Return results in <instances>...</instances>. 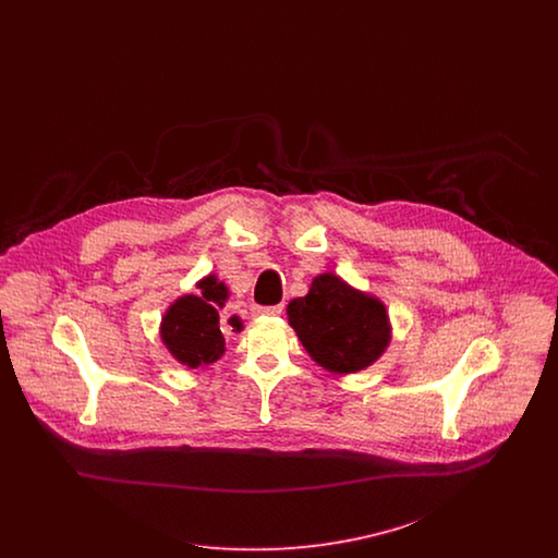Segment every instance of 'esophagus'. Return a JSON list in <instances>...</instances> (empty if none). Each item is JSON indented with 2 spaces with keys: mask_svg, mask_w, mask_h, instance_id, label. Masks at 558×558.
Segmentation results:
<instances>
[{
  "mask_svg": "<svg viewBox=\"0 0 558 558\" xmlns=\"http://www.w3.org/2000/svg\"><path fill=\"white\" fill-rule=\"evenodd\" d=\"M282 310H284V305H269V307H264V305H253V307H251L253 316H280V314H282Z\"/></svg>",
  "mask_w": 558,
  "mask_h": 558,
  "instance_id": "34e87169",
  "label": "esophagus"
}]
</instances>
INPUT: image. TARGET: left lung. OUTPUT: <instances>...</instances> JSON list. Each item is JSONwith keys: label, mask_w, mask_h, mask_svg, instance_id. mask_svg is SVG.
<instances>
[{"label": "left lung", "mask_w": 558, "mask_h": 558, "mask_svg": "<svg viewBox=\"0 0 558 558\" xmlns=\"http://www.w3.org/2000/svg\"><path fill=\"white\" fill-rule=\"evenodd\" d=\"M289 324L314 362L335 374L372 366L391 341L385 305L335 274H319L289 303Z\"/></svg>", "instance_id": "left-lung-1"}]
</instances>
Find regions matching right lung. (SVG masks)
Instances as JSON below:
<instances>
[{"instance_id": "right-lung-1", "label": "right lung", "mask_w": 558, "mask_h": 558, "mask_svg": "<svg viewBox=\"0 0 558 558\" xmlns=\"http://www.w3.org/2000/svg\"><path fill=\"white\" fill-rule=\"evenodd\" d=\"M196 289L201 294H184L162 316L160 339L169 353L187 368H198L217 362L226 351V339L219 330L217 307H223L228 287L217 276L203 278ZM228 324L240 332L242 322L232 316Z\"/></svg>"}]
</instances>
